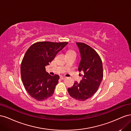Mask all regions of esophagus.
Segmentation results:
<instances>
[{"instance_id":"34e87169","label":"esophagus","mask_w":131,"mask_h":131,"mask_svg":"<svg viewBox=\"0 0 131 131\" xmlns=\"http://www.w3.org/2000/svg\"><path fill=\"white\" fill-rule=\"evenodd\" d=\"M60 79L61 80H64V79H66L65 77H63V76H60Z\"/></svg>"}]
</instances>
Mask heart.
I'll use <instances>...</instances> for the list:
<instances>
[{
    "label": "heart",
    "instance_id": "heart-1",
    "mask_svg": "<svg viewBox=\"0 0 131 131\" xmlns=\"http://www.w3.org/2000/svg\"><path fill=\"white\" fill-rule=\"evenodd\" d=\"M71 53H75V52L73 50H69V51H68V52H67V54Z\"/></svg>",
    "mask_w": 131,
    "mask_h": 131
}]
</instances>
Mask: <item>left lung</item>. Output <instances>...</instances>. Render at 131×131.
I'll use <instances>...</instances> for the list:
<instances>
[{
  "label": "left lung",
  "instance_id": "1",
  "mask_svg": "<svg viewBox=\"0 0 131 131\" xmlns=\"http://www.w3.org/2000/svg\"><path fill=\"white\" fill-rule=\"evenodd\" d=\"M81 54L78 70L84 72L80 82H75L68 89V93L77 100L84 101L91 98L99 89L103 78L102 59L93 48L83 42H77Z\"/></svg>",
  "mask_w": 131,
  "mask_h": 131
}]
</instances>
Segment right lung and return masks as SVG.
Masks as SVG:
<instances>
[{"instance_id": "obj_1", "label": "right lung", "mask_w": 131, "mask_h": 131, "mask_svg": "<svg viewBox=\"0 0 131 131\" xmlns=\"http://www.w3.org/2000/svg\"><path fill=\"white\" fill-rule=\"evenodd\" d=\"M68 43L39 41L26 51L21 64V79L27 92L35 100L41 101L52 96L59 77L49 74L45 67Z\"/></svg>"}]
</instances>
